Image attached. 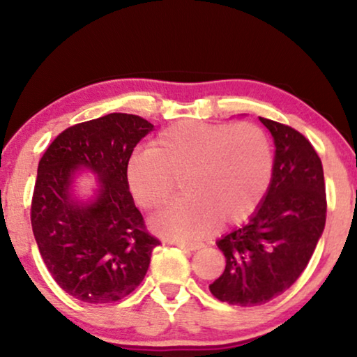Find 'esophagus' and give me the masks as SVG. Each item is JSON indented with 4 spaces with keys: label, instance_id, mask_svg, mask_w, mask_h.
<instances>
[{
    "label": "esophagus",
    "instance_id": "1",
    "mask_svg": "<svg viewBox=\"0 0 357 357\" xmlns=\"http://www.w3.org/2000/svg\"><path fill=\"white\" fill-rule=\"evenodd\" d=\"M177 247L183 248V250L195 252V250H199V248L203 247V243H199V242H177Z\"/></svg>",
    "mask_w": 357,
    "mask_h": 357
}]
</instances>
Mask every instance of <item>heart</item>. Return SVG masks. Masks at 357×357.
I'll use <instances>...</instances> for the list:
<instances>
[{
    "mask_svg": "<svg viewBox=\"0 0 357 357\" xmlns=\"http://www.w3.org/2000/svg\"><path fill=\"white\" fill-rule=\"evenodd\" d=\"M271 177L270 139L253 123H175L151 149L131 155L126 167L131 195L146 211L162 208L180 180L185 198L153 219L155 231L180 242L203 237L218 221H245L260 206Z\"/></svg>",
    "mask_w": 357,
    "mask_h": 357,
    "instance_id": "1",
    "label": "heart"
}]
</instances>
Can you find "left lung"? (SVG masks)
Wrapping results in <instances>:
<instances>
[{
    "label": "left lung",
    "instance_id": "8db88e82",
    "mask_svg": "<svg viewBox=\"0 0 357 357\" xmlns=\"http://www.w3.org/2000/svg\"><path fill=\"white\" fill-rule=\"evenodd\" d=\"M275 139L273 177L250 221L218 241L226 270L209 291L232 305H261L305 270L326 219L324 167L310 141L291 126L261 119Z\"/></svg>",
    "mask_w": 357,
    "mask_h": 357
}]
</instances>
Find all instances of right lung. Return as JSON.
<instances>
[{
  "instance_id": "1",
  "label": "right lung",
  "mask_w": 357,
  "mask_h": 357,
  "mask_svg": "<svg viewBox=\"0 0 357 357\" xmlns=\"http://www.w3.org/2000/svg\"><path fill=\"white\" fill-rule=\"evenodd\" d=\"M154 125L138 115L109 114L60 133L37 169L31 222L38 252L56 284L87 304L125 299L144 280L159 241L146 229L130 193L126 167ZM100 178L92 202L70 193L74 172Z\"/></svg>"
}]
</instances>
